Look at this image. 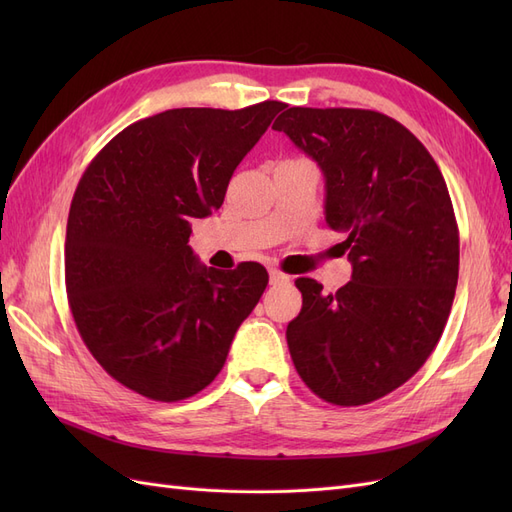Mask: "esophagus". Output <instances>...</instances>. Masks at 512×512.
I'll return each instance as SVG.
<instances>
[{"mask_svg": "<svg viewBox=\"0 0 512 512\" xmlns=\"http://www.w3.org/2000/svg\"><path fill=\"white\" fill-rule=\"evenodd\" d=\"M269 280H271L273 286L275 284H284V282H290V275L277 271V269H269Z\"/></svg>", "mask_w": 512, "mask_h": 512, "instance_id": "34e87169", "label": "esophagus"}]
</instances>
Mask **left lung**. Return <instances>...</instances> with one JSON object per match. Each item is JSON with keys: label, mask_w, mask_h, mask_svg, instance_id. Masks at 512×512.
I'll list each match as a JSON object with an SVG mask.
<instances>
[{"label": "left lung", "mask_w": 512, "mask_h": 512, "mask_svg": "<svg viewBox=\"0 0 512 512\" xmlns=\"http://www.w3.org/2000/svg\"><path fill=\"white\" fill-rule=\"evenodd\" d=\"M273 130L318 162L327 224L352 262L335 294L312 277L294 282L292 363L329 404H369L410 380L446 327L459 277L451 196L423 143L382 113L292 106Z\"/></svg>", "instance_id": "obj_1"}]
</instances>
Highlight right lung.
I'll list each match as a JSON object with an SVG mask.
<instances>
[{
  "label": "right lung",
  "mask_w": 512,
  "mask_h": 512,
  "mask_svg": "<svg viewBox=\"0 0 512 512\" xmlns=\"http://www.w3.org/2000/svg\"><path fill=\"white\" fill-rule=\"evenodd\" d=\"M282 108H170L121 130L83 173L66 230L68 301L89 352L130 391L156 401L203 391L265 292L258 262L203 267L188 241L190 220L222 207Z\"/></svg>",
  "instance_id": "1"
}]
</instances>
